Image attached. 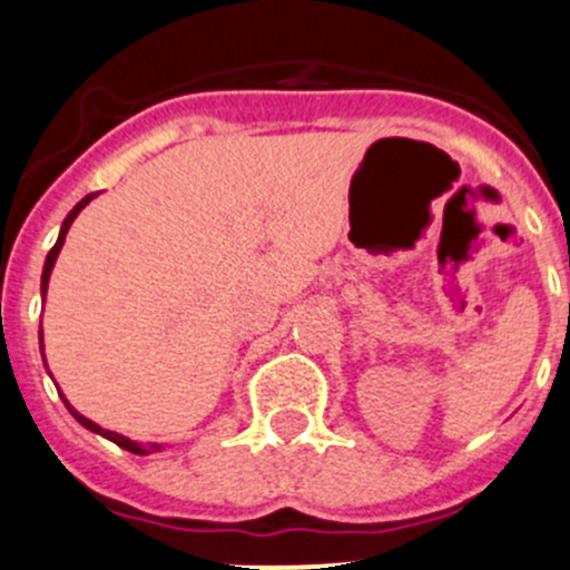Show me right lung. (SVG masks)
I'll return each mask as SVG.
<instances>
[{
  "label": "right lung",
  "instance_id": "add662e5",
  "mask_svg": "<svg viewBox=\"0 0 570 570\" xmlns=\"http://www.w3.org/2000/svg\"><path fill=\"white\" fill-rule=\"evenodd\" d=\"M94 197H97V195H86V197H82V200L77 203L75 208H71V212H69V217L63 219V225H60V236H58V242H55V247H52V250H49L47 262H43V275H41V295H47L49 275H52V267H55V262H58V253H60V247H63V242H66V234H69V225L75 223V217H77V214H80L82 208H86L88 203L94 200ZM38 340H41V331H38ZM41 347H43V342H41ZM60 397H63V395H60ZM63 403H66V409H69V412L75 414V420H77V423H80V425H86L88 432H97V434H102L105 440H110V443H116V445H119V449L130 451V454L147 456V454H156V451H161V449H164V445H158V443H147V445H141V443H132V440L121 438V434H116V432H108V429H99V425L94 423V420L82 417V414L77 412V409L71 406L69 401H66V397H63Z\"/></svg>",
  "mask_w": 570,
  "mask_h": 570
}]
</instances>
